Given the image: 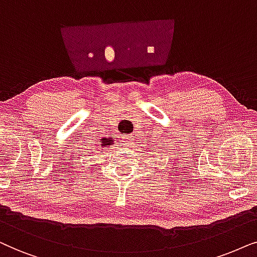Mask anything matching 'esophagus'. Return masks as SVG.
I'll return each instance as SVG.
<instances>
[{
    "label": "esophagus",
    "mask_w": 257,
    "mask_h": 257,
    "mask_svg": "<svg viewBox=\"0 0 257 257\" xmlns=\"http://www.w3.org/2000/svg\"><path fill=\"white\" fill-rule=\"evenodd\" d=\"M122 139L124 140V142L126 143V145H129V143L133 142V136L132 135H123Z\"/></svg>",
    "instance_id": "1"
}]
</instances>
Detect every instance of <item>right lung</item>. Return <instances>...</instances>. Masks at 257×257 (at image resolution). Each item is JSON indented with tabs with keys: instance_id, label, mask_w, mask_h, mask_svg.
Returning a JSON list of instances; mask_svg holds the SVG:
<instances>
[{
	"instance_id": "1",
	"label": "right lung",
	"mask_w": 257,
	"mask_h": 257,
	"mask_svg": "<svg viewBox=\"0 0 257 257\" xmlns=\"http://www.w3.org/2000/svg\"><path fill=\"white\" fill-rule=\"evenodd\" d=\"M100 142H101L100 145H101L102 148H107V147L114 145V139H112V138H103V139L100 140Z\"/></svg>"
}]
</instances>
